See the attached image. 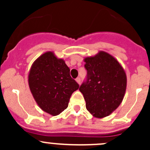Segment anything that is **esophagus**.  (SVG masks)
<instances>
[{"label": "esophagus", "mask_w": 150, "mask_h": 150, "mask_svg": "<svg viewBox=\"0 0 150 150\" xmlns=\"http://www.w3.org/2000/svg\"><path fill=\"white\" fill-rule=\"evenodd\" d=\"M75 81H76V82L78 83V84H81V78H77L76 79H75Z\"/></svg>", "instance_id": "esophagus-1"}]
</instances>
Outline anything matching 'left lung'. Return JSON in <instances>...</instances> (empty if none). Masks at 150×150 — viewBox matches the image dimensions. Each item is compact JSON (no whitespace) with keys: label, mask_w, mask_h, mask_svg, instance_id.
<instances>
[{"label":"left lung","mask_w":150,"mask_h":150,"mask_svg":"<svg viewBox=\"0 0 150 150\" xmlns=\"http://www.w3.org/2000/svg\"><path fill=\"white\" fill-rule=\"evenodd\" d=\"M84 62L87 81L79 90L88 111L96 118H103L121 104L126 90V74L118 61L105 51L86 57Z\"/></svg>","instance_id":"left-lung-1"}]
</instances>
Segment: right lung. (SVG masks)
I'll list each match as a JSON object with an SVG mask.
<instances>
[{"instance_id": "1", "label": "right lung", "mask_w": 150, "mask_h": 150, "mask_svg": "<svg viewBox=\"0 0 150 150\" xmlns=\"http://www.w3.org/2000/svg\"><path fill=\"white\" fill-rule=\"evenodd\" d=\"M69 68L53 51L40 55L32 64L28 75L30 91L42 110L53 116L67 108L71 95L79 85L71 78Z\"/></svg>"}]
</instances>
